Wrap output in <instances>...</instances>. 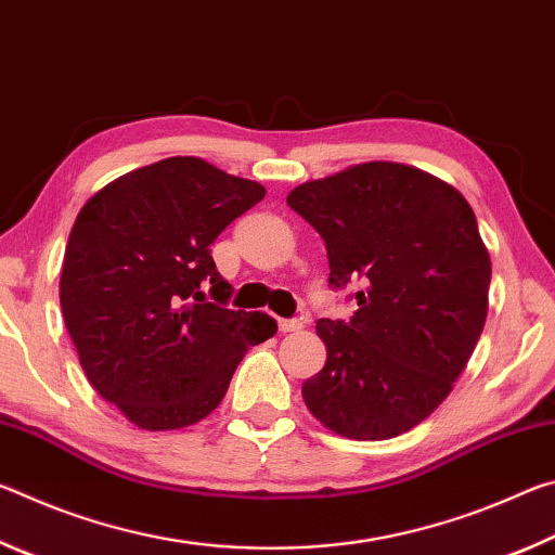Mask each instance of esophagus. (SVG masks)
Returning <instances> with one entry per match:
<instances>
[{"label":"esophagus","instance_id":"1","mask_svg":"<svg viewBox=\"0 0 555 555\" xmlns=\"http://www.w3.org/2000/svg\"><path fill=\"white\" fill-rule=\"evenodd\" d=\"M304 327V321H296V318H281L279 321V331L281 333H296Z\"/></svg>","mask_w":555,"mask_h":555}]
</instances>
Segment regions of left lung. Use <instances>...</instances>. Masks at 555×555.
Returning <instances> with one entry per match:
<instances>
[{
    "instance_id": "8db88e82",
    "label": "left lung",
    "mask_w": 555,
    "mask_h": 555,
    "mask_svg": "<svg viewBox=\"0 0 555 555\" xmlns=\"http://www.w3.org/2000/svg\"><path fill=\"white\" fill-rule=\"evenodd\" d=\"M286 203L325 240L331 286H362L350 323H315L327 360L300 387L308 411L352 440L406 434L453 391L487 321L492 261L473 208L393 162L306 181Z\"/></svg>"
}]
</instances>
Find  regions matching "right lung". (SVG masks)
<instances>
[{"instance_id": "1", "label": "right lung", "mask_w": 555, "mask_h": 555, "mask_svg": "<svg viewBox=\"0 0 555 555\" xmlns=\"http://www.w3.org/2000/svg\"><path fill=\"white\" fill-rule=\"evenodd\" d=\"M264 195L198 156H171L80 208L61 271L65 327L88 382L134 426L198 424L249 347L276 333L271 315L222 306L232 286L210 257L218 234Z\"/></svg>"}]
</instances>
